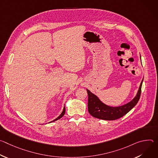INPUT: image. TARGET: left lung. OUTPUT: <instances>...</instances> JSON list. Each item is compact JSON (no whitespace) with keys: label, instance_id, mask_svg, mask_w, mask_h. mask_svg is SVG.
<instances>
[{"label":"left lung","instance_id":"obj_1","mask_svg":"<svg viewBox=\"0 0 158 158\" xmlns=\"http://www.w3.org/2000/svg\"><path fill=\"white\" fill-rule=\"evenodd\" d=\"M141 57V55H140ZM142 80L138 93L131 101L119 106L112 107L102 102L94 94L86 89L88 94V111L92 116L102 120L112 121L118 119L129 112L139 101L141 93Z\"/></svg>","mask_w":158,"mask_h":158}]
</instances>
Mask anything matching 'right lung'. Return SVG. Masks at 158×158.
<instances>
[{
	"label": "right lung",
	"mask_w": 158,
	"mask_h": 158,
	"mask_svg": "<svg viewBox=\"0 0 158 158\" xmlns=\"http://www.w3.org/2000/svg\"><path fill=\"white\" fill-rule=\"evenodd\" d=\"M65 106H64V109H63V110H62V112H61V114L56 118V119H55L54 120H53V121H51V122H49V123H52V122H54V121H57V120H58V119H60L64 115V114H65Z\"/></svg>",
	"instance_id": "1"
}]
</instances>
